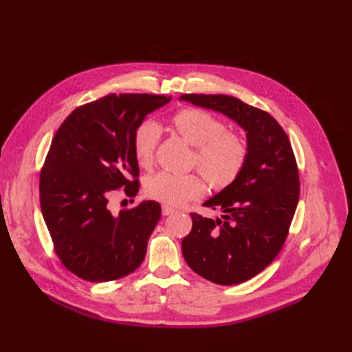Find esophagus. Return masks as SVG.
Instances as JSON below:
<instances>
[{
  "instance_id": "34e87169",
  "label": "esophagus",
  "mask_w": 352,
  "mask_h": 352,
  "mask_svg": "<svg viewBox=\"0 0 352 352\" xmlns=\"http://www.w3.org/2000/svg\"><path fill=\"white\" fill-rule=\"evenodd\" d=\"M162 213H163V216L172 214V213H175V209H173V208H170V206H166V205H163V206H162Z\"/></svg>"
}]
</instances>
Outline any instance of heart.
<instances>
[{
    "label": "heart",
    "mask_w": 352,
    "mask_h": 352,
    "mask_svg": "<svg viewBox=\"0 0 352 352\" xmlns=\"http://www.w3.org/2000/svg\"><path fill=\"white\" fill-rule=\"evenodd\" d=\"M177 135L195 147L192 164L208 179L213 189H225L238 179L248 160V144L236 133L226 131L222 120L200 109H183L172 117ZM160 129L143 120L133 133V153L142 167L153 164ZM147 197L167 206H180L205 192V182L196 173L173 175L159 172L144 183Z\"/></svg>",
    "instance_id": "heart-1"
}]
</instances>
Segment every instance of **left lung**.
Returning a JSON list of instances; mask_svg holds the SVG:
<instances>
[{"label":"left lung","mask_w":352,"mask_h":352,"mask_svg":"<svg viewBox=\"0 0 352 352\" xmlns=\"http://www.w3.org/2000/svg\"><path fill=\"white\" fill-rule=\"evenodd\" d=\"M195 106L222 113L246 131L248 160L238 179L204 204L182 241L190 270L217 285H238L270 265L288 236L299 199V175L287 133L274 117L225 94H183Z\"/></svg>","instance_id":"obj_1"}]
</instances>
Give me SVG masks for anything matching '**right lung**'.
Masks as SVG:
<instances>
[{"mask_svg": "<svg viewBox=\"0 0 352 352\" xmlns=\"http://www.w3.org/2000/svg\"><path fill=\"white\" fill-rule=\"evenodd\" d=\"M172 97L109 94L77 107L63 122L40 175V205L56 254L78 278L109 282L135 272L162 208L144 200L113 214L109 199L139 192L135 129Z\"/></svg>", "mask_w": 352, "mask_h": 352, "instance_id": "1", "label": "right lung"}]
</instances>
